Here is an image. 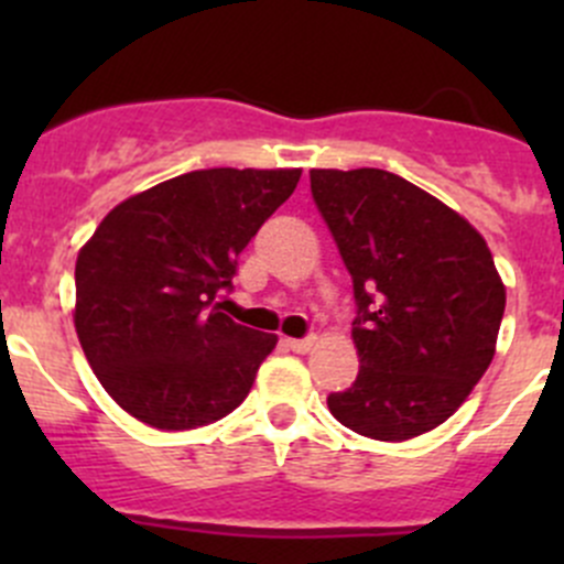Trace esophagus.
<instances>
[{
  "label": "esophagus",
  "instance_id": "34e87169",
  "mask_svg": "<svg viewBox=\"0 0 564 564\" xmlns=\"http://www.w3.org/2000/svg\"><path fill=\"white\" fill-rule=\"evenodd\" d=\"M316 338L314 335H308V338H289V346H292V351H297V355H305V351L314 349Z\"/></svg>",
  "mask_w": 564,
  "mask_h": 564
}]
</instances>
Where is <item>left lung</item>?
<instances>
[{"instance_id":"obj_1","label":"left lung","mask_w":564,"mask_h":564,"mask_svg":"<svg viewBox=\"0 0 564 564\" xmlns=\"http://www.w3.org/2000/svg\"><path fill=\"white\" fill-rule=\"evenodd\" d=\"M311 193L355 286L360 373L329 392L338 423L403 442L445 423L494 360L505 286L486 240L382 169H314Z\"/></svg>"}]
</instances>
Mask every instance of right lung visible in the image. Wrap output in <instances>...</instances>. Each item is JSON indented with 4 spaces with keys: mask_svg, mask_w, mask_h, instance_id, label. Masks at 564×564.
<instances>
[{
    "mask_svg": "<svg viewBox=\"0 0 564 564\" xmlns=\"http://www.w3.org/2000/svg\"><path fill=\"white\" fill-rule=\"evenodd\" d=\"M300 169H202L117 204L76 261V333L108 395L161 431L240 406L278 335L220 314L237 256Z\"/></svg>",
    "mask_w": 564,
    "mask_h": 564,
    "instance_id": "add662e5",
    "label": "right lung"
}]
</instances>
